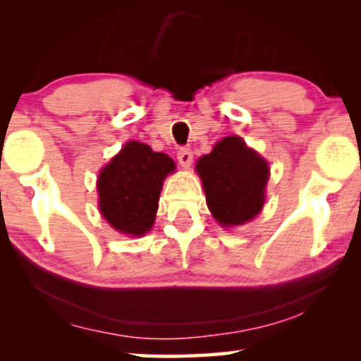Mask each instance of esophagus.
Listing matches in <instances>:
<instances>
[{
	"instance_id": "1",
	"label": "esophagus",
	"mask_w": 361,
	"mask_h": 361,
	"mask_svg": "<svg viewBox=\"0 0 361 361\" xmlns=\"http://www.w3.org/2000/svg\"><path fill=\"white\" fill-rule=\"evenodd\" d=\"M192 151L189 147H180L179 152H177V159H179L182 167H189L192 164Z\"/></svg>"
}]
</instances>
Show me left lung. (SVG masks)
<instances>
[{
    "mask_svg": "<svg viewBox=\"0 0 361 361\" xmlns=\"http://www.w3.org/2000/svg\"><path fill=\"white\" fill-rule=\"evenodd\" d=\"M204 184L207 205L221 226L243 225L264 205L269 167L238 136L219 141L195 166Z\"/></svg>",
    "mask_w": 361,
    "mask_h": 361,
    "instance_id": "left-lung-1",
    "label": "left lung"
}]
</instances>
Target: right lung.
Instances as JSON below:
<instances>
[{"label": "right lung", "instance_id": "right-lung-1", "mask_svg": "<svg viewBox=\"0 0 361 361\" xmlns=\"http://www.w3.org/2000/svg\"><path fill=\"white\" fill-rule=\"evenodd\" d=\"M174 161L145 142L128 141L97 180L102 215L120 233L142 236L154 225L159 194Z\"/></svg>", "mask_w": 361, "mask_h": 361}]
</instances>
